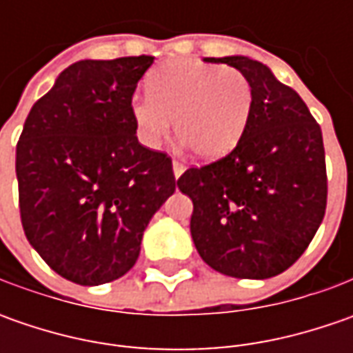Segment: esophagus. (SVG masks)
<instances>
[{
	"label": "esophagus",
	"instance_id": "1",
	"mask_svg": "<svg viewBox=\"0 0 353 353\" xmlns=\"http://www.w3.org/2000/svg\"><path fill=\"white\" fill-rule=\"evenodd\" d=\"M172 172H174V179H179L184 172V165L181 161H172Z\"/></svg>",
	"mask_w": 353,
	"mask_h": 353
}]
</instances>
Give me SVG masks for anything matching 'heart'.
I'll return each instance as SVG.
<instances>
[{
    "label": "heart",
    "mask_w": 353,
    "mask_h": 353,
    "mask_svg": "<svg viewBox=\"0 0 353 353\" xmlns=\"http://www.w3.org/2000/svg\"><path fill=\"white\" fill-rule=\"evenodd\" d=\"M147 94L131 102L139 139L157 147L174 121L176 137L202 161L230 153L248 128L250 80L236 68L202 61H170L147 78Z\"/></svg>",
    "instance_id": "obj_1"
}]
</instances>
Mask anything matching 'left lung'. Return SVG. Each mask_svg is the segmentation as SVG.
<instances>
[{
	"mask_svg": "<svg viewBox=\"0 0 353 353\" xmlns=\"http://www.w3.org/2000/svg\"><path fill=\"white\" fill-rule=\"evenodd\" d=\"M224 62L250 80L248 128L222 159L181 174L192 200L190 234L214 271L269 279L308 248L326 212L328 176L322 131L303 98L248 57Z\"/></svg>",
	"mask_w": 353,
	"mask_h": 353,
	"instance_id": "obj_1",
	"label": "left lung"
}]
</instances>
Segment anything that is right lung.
I'll return each mask as SVG.
<instances>
[{
	"instance_id": "right-lung-1",
	"label": "right lung",
	"mask_w": 353,
	"mask_h": 353,
	"mask_svg": "<svg viewBox=\"0 0 353 353\" xmlns=\"http://www.w3.org/2000/svg\"><path fill=\"white\" fill-rule=\"evenodd\" d=\"M155 57L80 61L37 100L15 151L25 236L76 285L123 277L174 192L172 161L137 141L131 100Z\"/></svg>"
}]
</instances>
